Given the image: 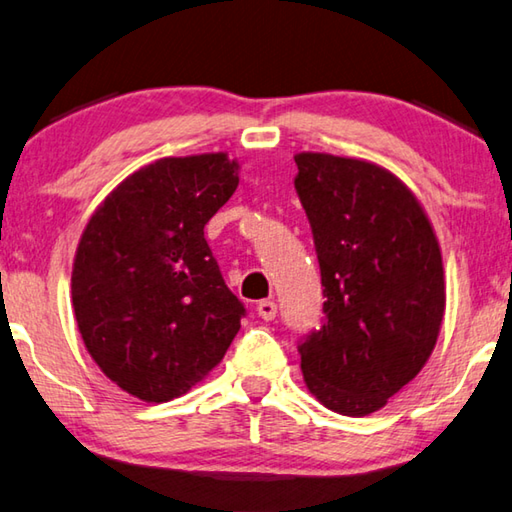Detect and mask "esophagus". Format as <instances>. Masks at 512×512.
Returning <instances> with one entry per match:
<instances>
[{"label": "esophagus", "mask_w": 512, "mask_h": 512, "mask_svg": "<svg viewBox=\"0 0 512 512\" xmlns=\"http://www.w3.org/2000/svg\"><path fill=\"white\" fill-rule=\"evenodd\" d=\"M257 313H259V318H262V320L271 322V320H275V315H277V304L273 300H262L257 304Z\"/></svg>", "instance_id": "esophagus-1"}]
</instances>
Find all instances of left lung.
I'll list each match as a JSON object with an SVG mask.
<instances>
[{
	"label": "left lung",
	"mask_w": 512,
	"mask_h": 512,
	"mask_svg": "<svg viewBox=\"0 0 512 512\" xmlns=\"http://www.w3.org/2000/svg\"><path fill=\"white\" fill-rule=\"evenodd\" d=\"M295 190L318 253L324 320L297 345L309 392L367 416L430 358L445 311L441 248L392 172L333 154L295 156Z\"/></svg>",
	"instance_id": "1"
}]
</instances>
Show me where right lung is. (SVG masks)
<instances>
[{
  "mask_svg": "<svg viewBox=\"0 0 512 512\" xmlns=\"http://www.w3.org/2000/svg\"><path fill=\"white\" fill-rule=\"evenodd\" d=\"M237 185L228 154L161 159L127 176L82 232L78 329L105 376L141 401L188 392L237 336L246 309L203 237Z\"/></svg>",
  "mask_w": 512,
  "mask_h": 512,
  "instance_id": "obj_1",
  "label": "right lung"
}]
</instances>
